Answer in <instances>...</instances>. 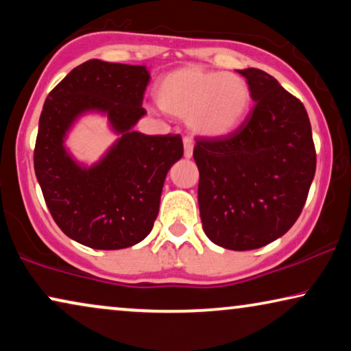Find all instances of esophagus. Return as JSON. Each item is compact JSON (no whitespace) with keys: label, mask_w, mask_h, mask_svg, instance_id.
I'll return each mask as SVG.
<instances>
[{"label":"esophagus","mask_w":351,"mask_h":351,"mask_svg":"<svg viewBox=\"0 0 351 351\" xmlns=\"http://www.w3.org/2000/svg\"><path fill=\"white\" fill-rule=\"evenodd\" d=\"M184 156L185 158L193 156V142H191V138L189 137L184 138Z\"/></svg>","instance_id":"1"}]
</instances>
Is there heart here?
Wrapping results in <instances>:
<instances>
[{
    "label": "heart",
    "mask_w": 351,
    "mask_h": 351,
    "mask_svg": "<svg viewBox=\"0 0 351 351\" xmlns=\"http://www.w3.org/2000/svg\"><path fill=\"white\" fill-rule=\"evenodd\" d=\"M155 99L166 113L186 119L196 136L220 138L239 128L252 95L243 76L189 65L162 76Z\"/></svg>",
    "instance_id": "heart-1"
}]
</instances>
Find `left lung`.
Segmentation results:
<instances>
[{
	"label": "left lung",
	"instance_id": "8db88e82",
	"mask_svg": "<svg viewBox=\"0 0 351 351\" xmlns=\"http://www.w3.org/2000/svg\"><path fill=\"white\" fill-rule=\"evenodd\" d=\"M254 107L233 134L198 138V204L217 246L251 251L282 237L304 209L316 153L304 104L258 69L238 70Z\"/></svg>",
	"mask_w": 351,
	"mask_h": 351
}]
</instances>
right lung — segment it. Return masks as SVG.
Returning <instances> with one entry per match:
<instances>
[{
	"label": "right lung",
	"instance_id": "1",
	"mask_svg": "<svg viewBox=\"0 0 351 351\" xmlns=\"http://www.w3.org/2000/svg\"><path fill=\"white\" fill-rule=\"evenodd\" d=\"M145 65L99 59L70 71L47 95L38 126L35 174L47 209L66 237L93 249H124L152 232L167 171L184 155L180 136L134 131L147 112ZM108 117L119 138L94 165L64 147L84 114Z\"/></svg>",
	"mask_w": 351,
	"mask_h": 351
}]
</instances>
